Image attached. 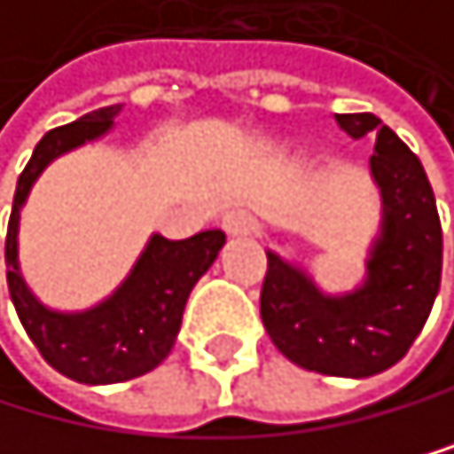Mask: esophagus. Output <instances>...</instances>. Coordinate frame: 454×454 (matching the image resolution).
Here are the masks:
<instances>
[{
	"mask_svg": "<svg viewBox=\"0 0 454 454\" xmlns=\"http://www.w3.org/2000/svg\"><path fill=\"white\" fill-rule=\"evenodd\" d=\"M223 229L229 237H246V234H254L257 231V220L251 217L248 211L237 208V211H229L223 217Z\"/></svg>",
	"mask_w": 454,
	"mask_h": 454,
	"instance_id": "obj_1",
	"label": "esophagus"
}]
</instances>
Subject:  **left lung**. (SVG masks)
I'll return each mask as SVG.
<instances>
[{
  "label": "left lung",
  "instance_id": "1",
  "mask_svg": "<svg viewBox=\"0 0 454 454\" xmlns=\"http://www.w3.org/2000/svg\"><path fill=\"white\" fill-rule=\"evenodd\" d=\"M348 137L378 134L369 168L383 220L366 280L348 294H323L311 278L266 251L260 317L271 343L309 372L372 378L401 360L424 329L441 289L443 234L420 160L375 114H334Z\"/></svg>",
  "mask_w": 454,
  "mask_h": 454
}]
</instances>
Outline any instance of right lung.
Returning a JSON list of instances; mask_svg holds the SVG:
<instances>
[{
	"label": "right lung",
	"mask_w": 454,
	"mask_h": 454,
	"mask_svg": "<svg viewBox=\"0 0 454 454\" xmlns=\"http://www.w3.org/2000/svg\"><path fill=\"white\" fill-rule=\"evenodd\" d=\"M116 114L120 106L90 111L39 139L34 157L16 183L8 237H4L8 292L16 315L39 355L76 383H122L160 366L180 332L188 294L225 243V234L217 229L200 231L188 240H165L154 234L120 289L85 311H53L30 294L20 274V248H16L20 211L30 185L51 160L111 131Z\"/></svg>",
	"instance_id": "obj_1"
}]
</instances>
